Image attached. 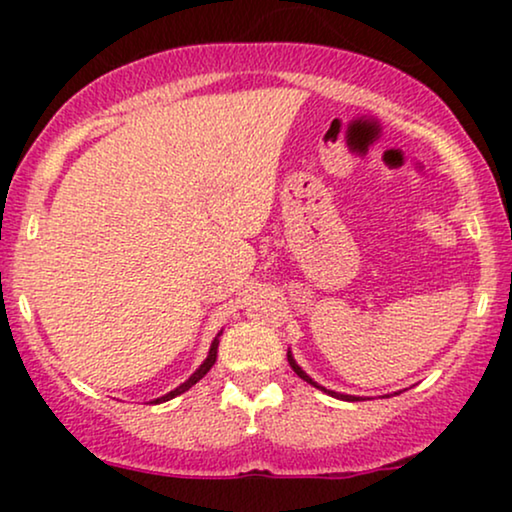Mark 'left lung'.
<instances>
[{
  "label": "left lung",
  "instance_id": "obj_1",
  "mask_svg": "<svg viewBox=\"0 0 512 512\" xmlns=\"http://www.w3.org/2000/svg\"><path fill=\"white\" fill-rule=\"evenodd\" d=\"M286 359H289V363H291V368H293V373H296V375L300 377V380H305L307 384H312V387H317V389H321V391H324V394H331V396H335V398H342V401H363V398H361V396H349V394H338V391H331V389L321 387V384H317V382H314V380H312V377H310V375H307V373H305V370L298 366V363H296V359H293V354H291V352H286Z\"/></svg>",
  "mask_w": 512,
  "mask_h": 512
}]
</instances>
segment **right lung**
I'll use <instances>...</instances> for the list:
<instances>
[{"instance_id": "right-lung-1", "label": "right lung", "mask_w": 512, "mask_h": 512, "mask_svg": "<svg viewBox=\"0 0 512 512\" xmlns=\"http://www.w3.org/2000/svg\"><path fill=\"white\" fill-rule=\"evenodd\" d=\"M221 335V333H219ZM219 335H216L214 338V342H212V347H209V354H207V359L202 361V366L195 370V373L188 377V380L184 382V384H179L177 389L174 391H170V394H165V396H160V398H156V401H151V403H165V401H170V398H174V396H179V394H184V391H188L193 387L195 382H200L202 377H205L209 370H212V366L216 363V352H219Z\"/></svg>"}]
</instances>
